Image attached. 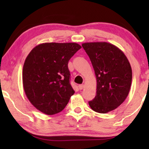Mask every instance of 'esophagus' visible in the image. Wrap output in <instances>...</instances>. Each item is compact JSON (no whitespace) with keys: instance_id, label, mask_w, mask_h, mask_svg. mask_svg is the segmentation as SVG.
<instances>
[{"instance_id":"esophagus-1","label":"esophagus","mask_w":149,"mask_h":149,"mask_svg":"<svg viewBox=\"0 0 149 149\" xmlns=\"http://www.w3.org/2000/svg\"><path fill=\"white\" fill-rule=\"evenodd\" d=\"M84 85H79V88L80 90H81V89H83V88H84Z\"/></svg>"}]
</instances>
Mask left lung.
<instances>
[{
	"mask_svg": "<svg viewBox=\"0 0 149 149\" xmlns=\"http://www.w3.org/2000/svg\"><path fill=\"white\" fill-rule=\"evenodd\" d=\"M82 47L90 59L97 80L96 95L89 102L97 113H107L119 107L129 94L132 71L122 51L107 42H85Z\"/></svg>",
	"mask_w": 149,
	"mask_h": 149,
	"instance_id": "obj_1",
	"label": "left lung"
}]
</instances>
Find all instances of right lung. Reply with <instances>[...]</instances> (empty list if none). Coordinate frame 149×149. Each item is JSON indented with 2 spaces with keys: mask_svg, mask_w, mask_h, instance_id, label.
Listing matches in <instances>:
<instances>
[{
  "mask_svg": "<svg viewBox=\"0 0 149 149\" xmlns=\"http://www.w3.org/2000/svg\"><path fill=\"white\" fill-rule=\"evenodd\" d=\"M81 48L76 42H45L26 57L22 72L24 89L38 111L52 115L66 107L74 93L68 63Z\"/></svg>",
  "mask_w": 149,
  "mask_h": 149,
  "instance_id": "obj_1",
  "label": "right lung"
}]
</instances>
